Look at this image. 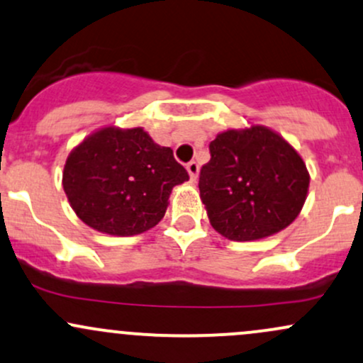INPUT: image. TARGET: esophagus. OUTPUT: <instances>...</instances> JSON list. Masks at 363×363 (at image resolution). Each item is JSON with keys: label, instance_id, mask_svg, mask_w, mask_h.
Returning a JSON list of instances; mask_svg holds the SVG:
<instances>
[{"label": "esophagus", "instance_id": "obj_1", "mask_svg": "<svg viewBox=\"0 0 363 363\" xmlns=\"http://www.w3.org/2000/svg\"><path fill=\"white\" fill-rule=\"evenodd\" d=\"M186 169H188V174L191 177V181H196L198 179V174H200V165H198L196 162H189L188 165H186Z\"/></svg>", "mask_w": 363, "mask_h": 363}]
</instances>
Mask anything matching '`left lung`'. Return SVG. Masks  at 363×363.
Wrapping results in <instances>:
<instances>
[{"mask_svg":"<svg viewBox=\"0 0 363 363\" xmlns=\"http://www.w3.org/2000/svg\"><path fill=\"white\" fill-rule=\"evenodd\" d=\"M310 175L296 150L264 125L230 129L210 143L200 196L210 224L233 241L286 229L306 200Z\"/></svg>","mask_w":363,"mask_h":363,"instance_id":"obj_1","label":"left lung"}]
</instances>
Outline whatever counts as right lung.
Listing matches in <instances>:
<instances>
[{"mask_svg": "<svg viewBox=\"0 0 363 363\" xmlns=\"http://www.w3.org/2000/svg\"><path fill=\"white\" fill-rule=\"evenodd\" d=\"M188 179L172 150L141 127H105L72 150L63 189L84 224L111 236H134L162 220L170 191Z\"/></svg>", "mask_w": 363, "mask_h": 363, "instance_id": "right-lung-1", "label": "right lung"}]
</instances>
